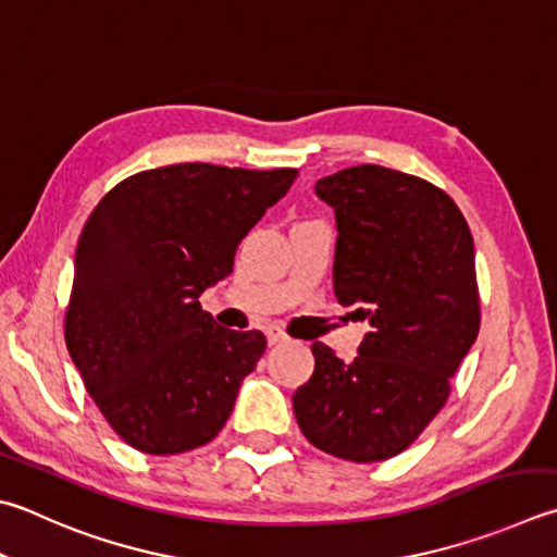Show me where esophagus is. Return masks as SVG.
Instances as JSON below:
<instances>
[{"instance_id": "1", "label": "esophagus", "mask_w": 557, "mask_h": 557, "mask_svg": "<svg viewBox=\"0 0 557 557\" xmlns=\"http://www.w3.org/2000/svg\"><path fill=\"white\" fill-rule=\"evenodd\" d=\"M267 339H269V344H271V346H274V344L286 342L288 337H286V334H283V330H281V327H276V324H271V327H267Z\"/></svg>"}]
</instances>
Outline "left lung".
Returning a JSON list of instances; mask_svg holds the SVG:
<instances>
[{
	"label": "left lung",
	"instance_id": "left-lung-1",
	"mask_svg": "<svg viewBox=\"0 0 557 557\" xmlns=\"http://www.w3.org/2000/svg\"><path fill=\"white\" fill-rule=\"evenodd\" d=\"M314 194L337 220L334 296L371 332L351 363L312 344L293 412L324 454L375 463L424 432L478 339L473 235L442 188L387 166H349Z\"/></svg>",
	"mask_w": 557,
	"mask_h": 557
}]
</instances>
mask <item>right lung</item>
Listing matches in <instances>:
<instances>
[{"mask_svg":"<svg viewBox=\"0 0 557 557\" xmlns=\"http://www.w3.org/2000/svg\"><path fill=\"white\" fill-rule=\"evenodd\" d=\"M296 170L186 162L113 186L75 251L67 351L125 444L152 456L211 442L267 349L257 330H225L201 293L233 274L235 251Z\"/></svg>","mask_w":557,"mask_h":557,"instance_id":"obj_1","label":"right lung"}]
</instances>
